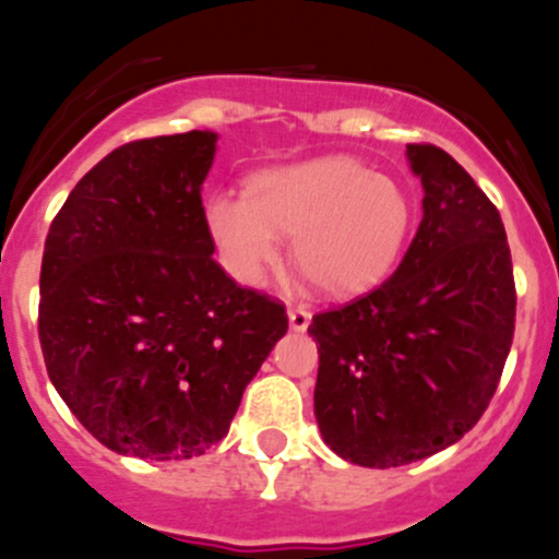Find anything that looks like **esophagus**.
I'll list each match as a JSON object with an SVG mask.
<instances>
[{
    "label": "esophagus",
    "instance_id": "1",
    "mask_svg": "<svg viewBox=\"0 0 559 559\" xmlns=\"http://www.w3.org/2000/svg\"><path fill=\"white\" fill-rule=\"evenodd\" d=\"M287 320H290L293 331H304L309 325V320H312V312H309L307 307H301V304H298V307L287 309Z\"/></svg>",
    "mask_w": 559,
    "mask_h": 559
}]
</instances>
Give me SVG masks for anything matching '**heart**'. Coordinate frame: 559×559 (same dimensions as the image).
Segmentation results:
<instances>
[{
  "label": "heart",
  "mask_w": 559,
  "mask_h": 559,
  "mask_svg": "<svg viewBox=\"0 0 559 559\" xmlns=\"http://www.w3.org/2000/svg\"><path fill=\"white\" fill-rule=\"evenodd\" d=\"M209 230L228 272L261 285L277 266L282 236L320 290L361 293L394 272L413 228L411 195L350 157H320L252 176L247 198H214Z\"/></svg>",
  "instance_id": "b5f03b06"
}]
</instances>
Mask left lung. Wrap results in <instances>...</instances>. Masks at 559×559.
<instances>
[{"instance_id": "left-lung-1", "label": "left lung", "mask_w": 559, "mask_h": 559, "mask_svg": "<svg viewBox=\"0 0 559 559\" xmlns=\"http://www.w3.org/2000/svg\"><path fill=\"white\" fill-rule=\"evenodd\" d=\"M424 217L383 285L314 314V418L353 465L400 467L454 445L495 396L516 285L495 203L432 143H407Z\"/></svg>"}]
</instances>
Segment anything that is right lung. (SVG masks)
<instances>
[{"label":"right lung","mask_w":559,"mask_h":559,"mask_svg":"<svg viewBox=\"0 0 559 559\" xmlns=\"http://www.w3.org/2000/svg\"><path fill=\"white\" fill-rule=\"evenodd\" d=\"M214 143L190 130L114 148L48 230L37 318L48 378L116 454L190 460L219 443L287 331L285 304L212 258L201 185Z\"/></svg>","instance_id":"obj_1"}]
</instances>
